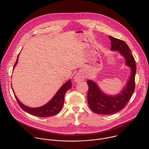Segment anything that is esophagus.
Here are the masks:
<instances>
[{
    "mask_svg": "<svg viewBox=\"0 0 149 149\" xmlns=\"http://www.w3.org/2000/svg\"><path fill=\"white\" fill-rule=\"evenodd\" d=\"M74 81L75 82L78 83V82L84 80V75L81 73L79 72V73H78V74H77L75 75V76L74 77Z\"/></svg>",
    "mask_w": 149,
    "mask_h": 149,
    "instance_id": "esophagus-1",
    "label": "esophagus"
}]
</instances>
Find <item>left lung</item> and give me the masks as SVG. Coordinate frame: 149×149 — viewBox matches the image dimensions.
Wrapping results in <instances>:
<instances>
[{
	"instance_id": "1",
	"label": "left lung",
	"mask_w": 149,
	"mask_h": 149,
	"mask_svg": "<svg viewBox=\"0 0 149 149\" xmlns=\"http://www.w3.org/2000/svg\"><path fill=\"white\" fill-rule=\"evenodd\" d=\"M109 38L111 40V50L119 51L125 57L126 65L131 68V74L126 86L120 93L116 96L106 95L99 89L96 82L91 80L87 81L89 87L87 95L89 106L93 112L103 115L113 114L123 109L131 98L135 86L136 65L130 47L122 40L111 36H109Z\"/></svg>"
}]
</instances>
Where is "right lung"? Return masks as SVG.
<instances>
[{
    "label": "right lung",
    "instance_id": "right-lung-1",
    "mask_svg": "<svg viewBox=\"0 0 149 149\" xmlns=\"http://www.w3.org/2000/svg\"><path fill=\"white\" fill-rule=\"evenodd\" d=\"M19 55V54H18ZM18 56L17 57V60L14 65L13 69L15 67L16 64L18 63ZM72 86V84L71 80L66 82L58 91V92L56 93L54 97L52 99V100L48 102L45 105L37 108H30L24 105L18 99L17 96L14 94V96L17 101L19 107L25 112L36 117H48L55 116L57 114L60 110H61L64 101V96L65 94L68 90H69ZM12 87V86H11Z\"/></svg>",
    "mask_w": 149,
    "mask_h": 149
}]
</instances>
